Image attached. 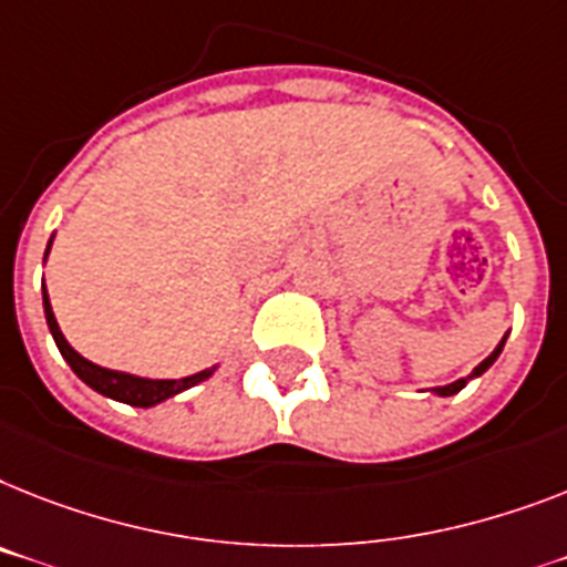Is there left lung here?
I'll use <instances>...</instances> for the list:
<instances>
[{
  "mask_svg": "<svg viewBox=\"0 0 567 567\" xmlns=\"http://www.w3.org/2000/svg\"><path fill=\"white\" fill-rule=\"evenodd\" d=\"M504 341H507V336H504L502 341H498V348L493 350V353H489V357L484 359V362L478 364V368H475V371L470 373V377H463V379H457V382H449V385H441V388H432L434 394L437 396H452V394H457V391H461V388H466V382H470V379H475V377H481V373L486 371V368H489V364L495 362V359L502 357V350H504Z\"/></svg>",
  "mask_w": 567,
  "mask_h": 567,
  "instance_id": "1",
  "label": "left lung"
}]
</instances>
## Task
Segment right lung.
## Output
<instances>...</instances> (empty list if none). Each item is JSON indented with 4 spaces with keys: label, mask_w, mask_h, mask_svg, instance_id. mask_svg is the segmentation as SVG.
Segmentation results:
<instances>
[{
    "label": "right lung",
    "mask_w": 567,
    "mask_h": 567,
    "mask_svg": "<svg viewBox=\"0 0 567 567\" xmlns=\"http://www.w3.org/2000/svg\"><path fill=\"white\" fill-rule=\"evenodd\" d=\"M49 249H51V240H49ZM49 249H45V257H49ZM42 310H45V321H49L51 336H54V341H58L60 353H63V359L69 362V368H72V371L78 373L89 388H95L97 394L110 396V400L126 402V405H135V409H150V405H158V402L171 400V396L199 385V382H205L210 373L217 371V364H214V368H205V371L190 373V377H182V379H144V377H135V373L110 371V368H101V364L83 359L81 353L65 341L63 330H60L58 324V318H54V310H51L45 287H42Z\"/></svg>",
    "instance_id": "right-lung-1"
}]
</instances>
